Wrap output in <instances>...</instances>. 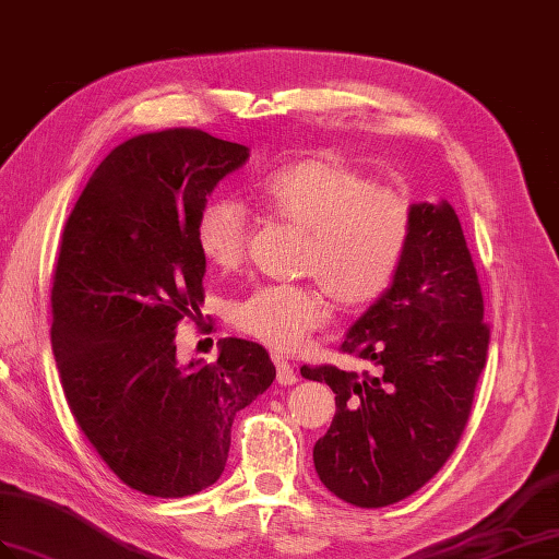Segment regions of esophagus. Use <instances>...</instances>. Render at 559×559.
<instances>
[{"instance_id": "obj_1", "label": "esophagus", "mask_w": 559, "mask_h": 559, "mask_svg": "<svg viewBox=\"0 0 559 559\" xmlns=\"http://www.w3.org/2000/svg\"><path fill=\"white\" fill-rule=\"evenodd\" d=\"M276 380H278V384H295L297 382V373L293 370V366L285 361V359H281V356H276Z\"/></svg>"}]
</instances>
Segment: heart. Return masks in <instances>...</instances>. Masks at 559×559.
Instances as JSON below:
<instances>
[{
	"instance_id": "obj_1",
	"label": "heart",
	"mask_w": 559,
	"mask_h": 559,
	"mask_svg": "<svg viewBox=\"0 0 559 559\" xmlns=\"http://www.w3.org/2000/svg\"><path fill=\"white\" fill-rule=\"evenodd\" d=\"M264 195L276 217L307 231L299 274L311 283L260 285L234 305L242 335L295 352L331 319V297L342 309H364L388 293L416 226L411 198L333 153H313L271 175ZM200 254L219 269L248 257L250 217L234 198H212L198 212Z\"/></svg>"
}]
</instances>
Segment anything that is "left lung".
<instances>
[{"label":"left lung","instance_id":"8db88e82","mask_svg":"<svg viewBox=\"0 0 559 559\" xmlns=\"http://www.w3.org/2000/svg\"><path fill=\"white\" fill-rule=\"evenodd\" d=\"M413 207L402 271L340 345L373 370L302 366L305 378L335 392L337 406L313 465L328 491L359 508L399 503L449 461L491 340L457 214L449 203Z\"/></svg>","mask_w":559,"mask_h":559}]
</instances>
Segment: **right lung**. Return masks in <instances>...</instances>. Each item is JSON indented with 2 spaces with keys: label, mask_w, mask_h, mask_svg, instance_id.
Here are the masks:
<instances>
[{
  "label": "right lung",
  "mask_w": 559,
  "mask_h": 559,
  "mask_svg": "<svg viewBox=\"0 0 559 559\" xmlns=\"http://www.w3.org/2000/svg\"><path fill=\"white\" fill-rule=\"evenodd\" d=\"M248 148L195 127L141 134L96 167L63 228L51 347L66 402L120 481L155 498L207 489L231 425L276 378L269 352L222 340L212 364H177L175 331L198 321L205 257L198 212Z\"/></svg>",
  "instance_id": "right-lung-1"
}]
</instances>
